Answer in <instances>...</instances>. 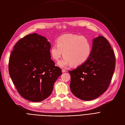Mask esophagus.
Instances as JSON below:
<instances>
[{"label":"esophagus","instance_id":"obj_1","mask_svg":"<svg viewBox=\"0 0 125 125\" xmlns=\"http://www.w3.org/2000/svg\"><path fill=\"white\" fill-rule=\"evenodd\" d=\"M66 72V70H64V69H62V73H65V72Z\"/></svg>","mask_w":125,"mask_h":125}]
</instances>
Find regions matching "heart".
I'll list each match as a JSON object with an SVG mask.
<instances>
[{
  "label": "heart",
  "instance_id": "1",
  "mask_svg": "<svg viewBox=\"0 0 125 125\" xmlns=\"http://www.w3.org/2000/svg\"><path fill=\"white\" fill-rule=\"evenodd\" d=\"M56 45H52L50 53L52 59L58 61V65L66 68L71 65L78 66L86 62L92 52L90 41L86 37L76 34H66L58 38Z\"/></svg>",
  "mask_w": 125,
  "mask_h": 125
}]
</instances>
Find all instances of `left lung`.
I'll return each instance as SVG.
<instances>
[{"label": "left lung", "mask_w": 125, "mask_h": 125, "mask_svg": "<svg viewBox=\"0 0 125 125\" xmlns=\"http://www.w3.org/2000/svg\"><path fill=\"white\" fill-rule=\"evenodd\" d=\"M115 63L114 51L107 40L101 36L94 38L87 61L75 70L68 71L72 92L84 101L98 97L109 87Z\"/></svg>", "instance_id": "obj_1"}]
</instances>
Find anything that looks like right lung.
<instances>
[{
    "mask_svg": "<svg viewBox=\"0 0 125 125\" xmlns=\"http://www.w3.org/2000/svg\"><path fill=\"white\" fill-rule=\"evenodd\" d=\"M51 44L45 37L33 33L21 39L9 58L8 70L19 94L32 102H41L51 94L62 74L52 60Z\"/></svg>",
    "mask_w": 125,
    "mask_h": 125,
    "instance_id": "add662e5",
    "label": "right lung"
}]
</instances>
